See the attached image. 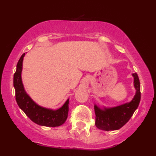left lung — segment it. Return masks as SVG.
<instances>
[{"label": "left lung", "mask_w": 156, "mask_h": 156, "mask_svg": "<svg viewBox=\"0 0 156 156\" xmlns=\"http://www.w3.org/2000/svg\"><path fill=\"white\" fill-rule=\"evenodd\" d=\"M135 95L130 102L114 107L100 106L94 104L95 125L103 130H116L121 128L129 121L139 106L141 99L140 82L136 73H133Z\"/></svg>", "instance_id": "obj_1"}]
</instances>
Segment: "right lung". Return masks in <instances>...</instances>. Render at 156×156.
<instances>
[{
	"mask_svg": "<svg viewBox=\"0 0 156 156\" xmlns=\"http://www.w3.org/2000/svg\"><path fill=\"white\" fill-rule=\"evenodd\" d=\"M26 53L21 55L17 64V69L14 75V87L17 105L27 117L36 124L46 127H58L63 125L67 119L69 99L66 101L60 108L53 110L37 104L27 94L22 80L23 62Z\"/></svg>",
	"mask_w": 156,
	"mask_h": 156,
	"instance_id": "1",
	"label": "right lung"
}]
</instances>
